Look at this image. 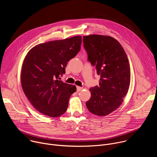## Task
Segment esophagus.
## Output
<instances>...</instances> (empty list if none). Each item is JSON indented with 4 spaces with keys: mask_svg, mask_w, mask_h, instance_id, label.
I'll list each match as a JSON object with an SVG mask.
<instances>
[{
    "mask_svg": "<svg viewBox=\"0 0 157 157\" xmlns=\"http://www.w3.org/2000/svg\"><path fill=\"white\" fill-rule=\"evenodd\" d=\"M76 89H77V91L79 92V91H81V90H82L83 87H79V86H76Z\"/></svg>",
    "mask_w": 157,
    "mask_h": 157,
    "instance_id": "obj_1",
    "label": "esophagus"
}]
</instances>
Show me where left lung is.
<instances>
[{
  "instance_id": "obj_1",
  "label": "left lung",
  "mask_w": 157,
  "mask_h": 157,
  "mask_svg": "<svg viewBox=\"0 0 157 157\" xmlns=\"http://www.w3.org/2000/svg\"><path fill=\"white\" fill-rule=\"evenodd\" d=\"M88 60L101 75L99 86L91 87L87 109L98 116H105L123 102L130 86V70L127 55L120 43L110 36H83Z\"/></svg>"
}]
</instances>
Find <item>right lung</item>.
Wrapping results in <instances>:
<instances>
[{"mask_svg":"<svg viewBox=\"0 0 157 157\" xmlns=\"http://www.w3.org/2000/svg\"><path fill=\"white\" fill-rule=\"evenodd\" d=\"M81 36L40 43L27 54L21 71V84L32 105L51 117L63 115L68 108L75 85L58 80L68 61L80 51Z\"/></svg>","mask_w":157,"mask_h":157,"instance_id":"1","label":"right lung"}]
</instances>
